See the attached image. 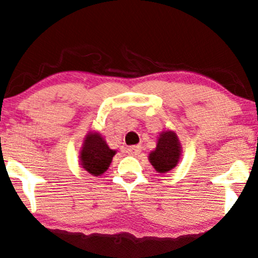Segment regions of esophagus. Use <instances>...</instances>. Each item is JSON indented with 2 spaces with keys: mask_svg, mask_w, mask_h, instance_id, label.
<instances>
[{
  "mask_svg": "<svg viewBox=\"0 0 258 258\" xmlns=\"http://www.w3.org/2000/svg\"><path fill=\"white\" fill-rule=\"evenodd\" d=\"M126 152L128 154H131V156H137V154H139L142 152V147L140 146H131L128 147V149L126 150Z\"/></svg>",
  "mask_w": 258,
  "mask_h": 258,
  "instance_id": "1",
  "label": "esophagus"
}]
</instances>
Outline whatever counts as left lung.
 <instances>
[{
  "label": "left lung",
  "mask_w": 258,
  "mask_h": 258,
  "mask_svg": "<svg viewBox=\"0 0 258 258\" xmlns=\"http://www.w3.org/2000/svg\"><path fill=\"white\" fill-rule=\"evenodd\" d=\"M181 157V145L177 133L171 130L159 133L157 146L149 154V160L158 173H166L177 166Z\"/></svg>",
  "instance_id": "obj_1"
}]
</instances>
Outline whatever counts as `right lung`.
Here are the masks:
<instances>
[{
  "mask_svg": "<svg viewBox=\"0 0 258 258\" xmlns=\"http://www.w3.org/2000/svg\"><path fill=\"white\" fill-rule=\"evenodd\" d=\"M115 153L116 151L109 149L100 133L91 131L85 136L79 160L82 169L92 176L98 177L107 171Z\"/></svg>",
  "mask_w": 258,
  "mask_h": 258,
  "instance_id": "add662e5",
  "label": "right lung"
}]
</instances>
